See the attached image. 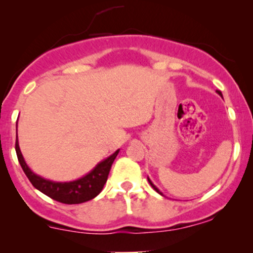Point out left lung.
<instances>
[{
    "label": "left lung",
    "mask_w": 253,
    "mask_h": 253,
    "mask_svg": "<svg viewBox=\"0 0 253 253\" xmlns=\"http://www.w3.org/2000/svg\"><path fill=\"white\" fill-rule=\"evenodd\" d=\"M216 92H217V94H219V95H220V96H222L221 91H219V90H216ZM147 179H149V183H150V184H151V187H152V188H153V189H155V190L157 191V193H158V194H161V195H163V194H162V193H161V191H159V189H158V188H157V187H156V185H155V184H153V183H152V182H151V179H150V178H147Z\"/></svg>",
    "instance_id": "obj_1"
}]
</instances>
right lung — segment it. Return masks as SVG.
Here are the masks:
<instances>
[{
	"label": "right lung",
	"mask_w": 253,
	"mask_h": 253,
	"mask_svg": "<svg viewBox=\"0 0 253 253\" xmlns=\"http://www.w3.org/2000/svg\"><path fill=\"white\" fill-rule=\"evenodd\" d=\"M15 151L22 170H24L26 176L28 177V179H30V182L33 184L34 188H37L42 194L56 200L58 202L65 203V205H77V203H83L89 201V200H92L101 193V190L103 189V185L106 184L107 178H108L113 162L117 158L120 150L115 151L108 158L100 162L85 176L71 182H53L50 181V179L42 178V176H38L37 173H34L28 168V165L26 164L24 157H22V153L19 147V141H17V136Z\"/></svg>",
	"instance_id": "1"
}]
</instances>
